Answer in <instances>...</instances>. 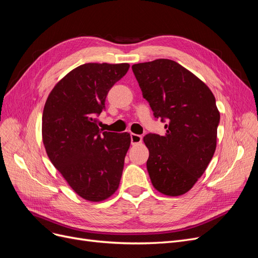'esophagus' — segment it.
Instances as JSON below:
<instances>
[{"label":"esophagus","mask_w":258,"mask_h":258,"mask_svg":"<svg viewBox=\"0 0 258 258\" xmlns=\"http://www.w3.org/2000/svg\"><path fill=\"white\" fill-rule=\"evenodd\" d=\"M141 142H142V137H141V136L131 134V144H132V145L140 144Z\"/></svg>","instance_id":"obj_1"}]
</instances>
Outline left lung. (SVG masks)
<instances>
[{
  "label": "left lung",
  "instance_id": "obj_1",
  "mask_svg": "<svg viewBox=\"0 0 258 258\" xmlns=\"http://www.w3.org/2000/svg\"><path fill=\"white\" fill-rule=\"evenodd\" d=\"M132 71L155 117L167 120L165 136L143 138L152 184L166 196H181L204 174L215 152L220 112L214 95L173 60L137 63Z\"/></svg>",
  "mask_w": 258,
  "mask_h": 258
}]
</instances>
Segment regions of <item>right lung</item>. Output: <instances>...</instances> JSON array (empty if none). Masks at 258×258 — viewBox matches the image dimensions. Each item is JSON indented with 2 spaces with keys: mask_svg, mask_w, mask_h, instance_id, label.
Segmentation results:
<instances>
[{
  "mask_svg": "<svg viewBox=\"0 0 258 258\" xmlns=\"http://www.w3.org/2000/svg\"><path fill=\"white\" fill-rule=\"evenodd\" d=\"M128 63H85L54 85L46 100L42 138L48 158L83 199L100 202L118 189L131 138L104 131L96 117Z\"/></svg>",
  "mask_w": 258,
  "mask_h": 258,
  "instance_id": "obj_1",
  "label": "right lung"
}]
</instances>
